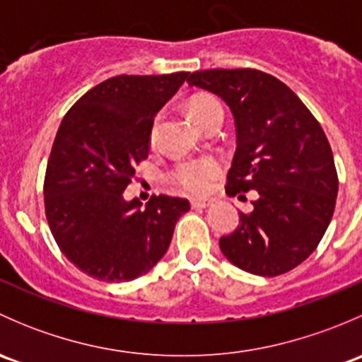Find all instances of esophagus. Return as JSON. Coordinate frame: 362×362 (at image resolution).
Segmentation results:
<instances>
[{"label":"esophagus","mask_w":362,"mask_h":362,"mask_svg":"<svg viewBox=\"0 0 362 362\" xmlns=\"http://www.w3.org/2000/svg\"><path fill=\"white\" fill-rule=\"evenodd\" d=\"M210 202L208 199H191V206L196 208V210H202V208L210 206Z\"/></svg>","instance_id":"esophagus-1"}]
</instances>
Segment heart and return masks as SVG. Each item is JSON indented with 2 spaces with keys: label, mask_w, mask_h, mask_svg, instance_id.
I'll return each mask as SVG.
<instances>
[{
  "label": "heart",
  "mask_w": 362,
  "mask_h": 362,
  "mask_svg": "<svg viewBox=\"0 0 362 362\" xmlns=\"http://www.w3.org/2000/svg\"><path fill=\"white\" fill-rule=\"evenodd\" d=\"M189 113L203 127L214 117L224 115V110H222V105L217 98L210 96V94H198L189 101ZM158 133L159 117L152 122L151 136H148L151 145H154L158 140ZM218 171H221V166L214 159L182 160L170 171V180L189 194H203L210 189L211 182L217 177Z\"/></svg>",
  "instance_id": "obj_1"
}]
</instances>
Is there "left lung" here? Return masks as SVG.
<instances>
[{
    "label": "left lung",
    "mask_w": 362,
    "mask_h": 362,
    "mask_svg": "<svg viewBox=\"0 0 362 362\" xmlns=\"http://www.w3.org/2000/svg\"><path fill=\"white\" fill-rule=\"evenodd\" d=\"M187 82L222 98L235 117L226 192L240 199L255 192L238 228L218 240L222 254L254 275L291 272L317 249L337 204L338 173L319 120L286 83L259 69H203Z\"/></svg>",
    "instance_id": "8db88e82"
}]
</instances>
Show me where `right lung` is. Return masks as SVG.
Wrapping results in <instances>:
<instances>
[{
    "mask_svg": "<svg viewBox=\"0 0 362 362\" xmlns=\"http://www.w3.org/2000/svg\"><path fill=\"white\" fill-rule=\"evenodd\" d=\"M189 71L119 75L87 90L66 112L43 182L45 217L57 247L80 272L105 282L145 275L166 254L189 202L152 196L141 210L122 192L148 158L159 108Z\"/></svg>",
    "mask_w": 362,
    "mask_h": 362,
    "instance_id": "obj_1",
    "label": "right lung"
}]
</instances>
